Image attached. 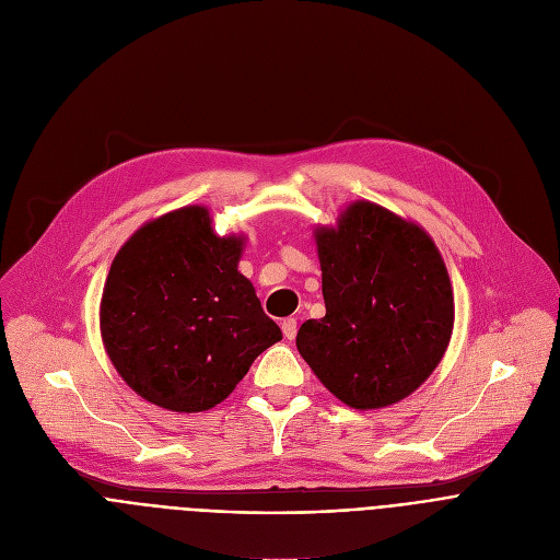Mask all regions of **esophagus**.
<instances>
[{"mask_svg":"<svg viewBox=\"0 0 560 560\" xmlns=\"http://www.w3.org/2000/svg\"><path fill=\"white\" fill-rule=\"evenodd\" d=\"M281 330H283V338H285V340H294V335H296V319H294V317L283 319V322H281Z\"/></svg>","mask_w":560,"mask_h":560,"instance_id":"obj_1","label":"esophagus"}]
</instances>
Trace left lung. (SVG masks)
<instances>
[{
  "label": "left lung",
  "instance_id": "obj_1",
  "mask_svg": "<svg viewBox=\"0 0 560 560\" xmlns=\"http://www.w3.org/2000/svg\"><path fill=\"white\" fill-rule=\"evenodd\" d=\"M315 241L326 315L302 324L296 349L353 409L402 400L428 381L453 335V285L436 245L366 200Z\"/></svg>",
  "mask_w": 560,
  "mask_h": 560
}]
</instances>
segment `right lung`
Returning a JSON list of instances; mask_svg holds the SVG:
<instances>
[{
	"mask_svg": "<svg viewBox=\"0 0 560 560\" xmlns=\"http://www.w3.org/2000/svg\"><path fill=\"white\" fill-rule=\"evenodd\" d=\"M243 236H215L205 207L145 222L117 252L101 296V335L119 376L171 412L225 400L281 340L238 272Z\"/></svg>",
	"mask_w": 560,
	"mask_h": 560,
	"instance_id": "right-lung-1",
	"label": "right lung"
}]
</instances>
